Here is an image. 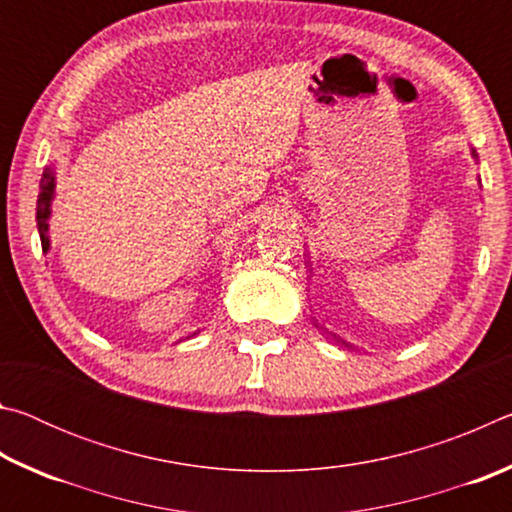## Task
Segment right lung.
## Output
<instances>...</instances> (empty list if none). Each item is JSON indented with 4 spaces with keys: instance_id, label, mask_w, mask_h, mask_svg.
Masks as SVG:
<instances>
[{
    "instance_id": "obj_1",
    "label": "right lung",
    "mask_w": 512,
    "mask_h": 512,
    "mask_svg": "<svg viewBox=\"0 0 512 512\" xmlns=\"http://www.w3.org/2000/svg\"><path fill=\"white\" fill-rule=\"evenodd\" d=\"M51 194H54V169H45L40 178V194H38V205H36V221H38V232L42 241V250L49 248V235H47V219H49V203Z\"/></svg>"
}]
</instances>
